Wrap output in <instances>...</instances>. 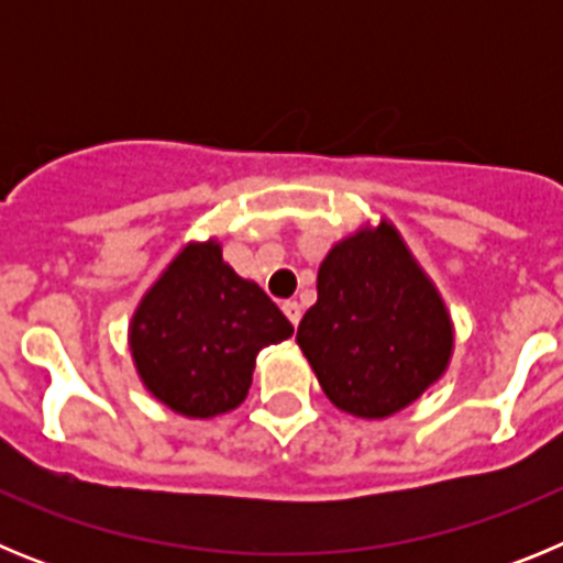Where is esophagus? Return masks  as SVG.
Returning <instances> with one entry per match:
<instances>
[{
  "label": "esophagus",
  "instance_id": "esophagus-1",
  "mask_svg": "<svg viewBox=\"0 0 563 563\" xmlns=\"http://www.w3.org/2000/svg\"><path fill=\"white\" fill-rule=\"evenodd\" d=\"M282 310H285V316L290 318V324L298 327V321H301V305H298V301H285Z\"/></svg>",
  "mask_w": 563,
  "mask_h": 563
}]
</instances>
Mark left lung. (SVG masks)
<instances>
[{
    "mask_svg": "<svg viewBox=\"0 0 563 563\" xmlns=\"http://www.w3.org/2000/svg\"><path fill=\"white\" fill-rule=\"evenodd\" d=\"M296 341L338 409L380 420L445 372L454 330L440 292L383 222L343 239L321 262L318 301Z\"/></svg>",
    "mask_w": 563,
    "mask_h": 563,
    "instance_id": "1",
    "label": "left lung"
}]
</instances>
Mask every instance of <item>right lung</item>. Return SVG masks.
Segmentation results:
<instances>
[{
    "label": "right lung",
    "mask_w": 563,
    "mask_h": 563,
    "mask_svg": "<svg viewBox=\"0 0 563 563\" xmlns=\"http://www.w3.org/2000/svg\"><path fill=\"white\" fill-rule=\"evenodd\" d=\"M290 335L292 324L267 292L206 242L188 245L143 296L129 346L146 389L177 415L202 420L236 409L258 350Z\"/></svg>",
    "instance_id": "add662e5"
}]
</instances>
